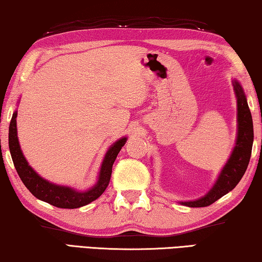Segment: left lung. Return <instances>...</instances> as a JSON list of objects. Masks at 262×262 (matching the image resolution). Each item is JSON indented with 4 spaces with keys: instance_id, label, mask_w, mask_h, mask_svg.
Segmentation results:
<instances>
[{
    "instance_id": "obj_1",
    "label": "left lung",
    "mask_w": 262,
    "mask_h": 262,
    "mask_svg": "<svg viewBox=\"0 0 262 262\" xmlns=\"http://www.w3.org/2000/svg\"><path fill=\"white\" fill-rule=\"evenodd\" d=\"M232 85H233L236 98V138L233 150L219 172L212 188L201 198L178 202L182 205L189 207H204L211 205L235 188L250 163L253 139H254L251 111L248 108L246 94L240 82L236 79H233Z\"/></svg>"
}]
</instances>
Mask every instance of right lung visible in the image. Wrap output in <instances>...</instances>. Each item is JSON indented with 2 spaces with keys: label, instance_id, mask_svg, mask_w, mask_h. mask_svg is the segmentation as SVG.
I'll use <instances>...</instances> for the list:
<instances>
[{
  "label": "right lung",
  "instance_id": "obj_1",
  "mask_svg": "<svg viewBox=\"0 0 262 262\" xmlns=\"http://www.w3.org/2000/svg\"><path fill=\"white\" fill-rule=\"evenodd\" d=\"M16 118H17V111L12 113L9 126V149L11 159L19 178L36 198L53 206L60 207V209H77V207L90 204L91 202L101 196L103 191L108 186L112 168H113L116 156L126 144L128 138L123 136V138L116 140L106 151L100 170H99L97 183L87 190H78L68 185L52 183L35 171V169L29 164L23 155L22 149H20Z\"/></svg>",
  "mask_w": 262,
  "mask_h": 262
}]
</instances>
